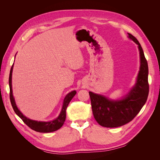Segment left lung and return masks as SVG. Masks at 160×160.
Segmentation results:
<instances>
[{
  "label": "left lung",
  "instance_id": "1",
  "mask_svg": "<svg viewBox=\"0 0 160 160\" xmlns=\"http://www.w3.org/2000/svg\"><path fill=\"white\" fill-rule=\"evenodd\" d=\"M128 37L138 45L140 69L136 83L125 98L111 100L89 91L92 111L95 120L105 128H118L131 122L146 103L149 94L148 65L143 51L137 38L128 33Z\"/></svg>",
  "mask_w": 160,
  "mask_h": 160
}]
</instances>
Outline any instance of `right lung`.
<instances>
[{
    "mask_svg": "<svg viewBox=\"0 0 160 160\" xmlns=\"http://www.w3.org/2000/svg\"><path fill=\"white\" fill-rule=\"evenodd\" d=\"M13 65L11 67V69L10 71L8 83H9V88H10V100H11V103L14 112H15L18 117L23 121V122L25 123L27 126L29 127L32 130L36 131L37 132L49 133V132H55V131H57L59 129H60L62 126V125H63L65 121L66 110L67 108V106H68L69 102L72 99V98L75 95L77 92L75 91H72L66 95L63 101V104H62V107L61 111V113L55 119L46 122H38V121H35V120L28 119L27 117H25V116L20 111H19L16 105L15 101H14V99L13 98L12 90V69H13Z\"/></svg>",
    "mask_w": 160,
    "mask_h": 160,
    "instance_id": "1",
    "label": "right lung"
}]
</instances>
